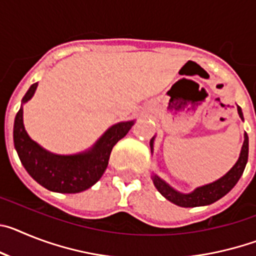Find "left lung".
I'll use <instances>...</instances> for the list:
<instances>
[{
	"label": "left lung",
	"mask_w": 256,
	"mask_h": 256,
	"mask_svg": "<svg viewBox=\"0 0 256 256\" xmlns=\"http://www.w3.org/2000/svg\"><path fill=\"white\" fill-rule=\"evenodd\" d=\"M238 110L240 118L244 120V115L241 112V108H237ZM154 138L150 141L151 148H152ZM248 137L245 133V141L242 144V150H241V155H240L238 160L234 164V166L226 174L224 177H222L216 182H212L206 186L198 187L195 191L188 194V195H183L180 192L174 191L172 187H169L166 183L162 180H160L158 176H154L152 180L158 191L164 196L165 198H168L172 201L173 204L180 205L183 208H195L201 206V205H209L216 202V200L222 198L224 195H227L230 190L236 186V183L242 176L244 170H245L246 162H248Z\"/></svg>",
	"instance_id": "8db88e82"
}]
</instances>
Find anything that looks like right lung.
<instances>
[{
	"instance_id": "add662e5",
	"label": "right lung",
	"mask_w": 256,
	"mask_h": 256,
	"mask_svg": "<svg viewBox=\"0 0 256 256\" xmlns=\"http://www.w3.org/2000/svg\"><path fill=\"white\" fill-rule=\"evenodd\" d=\"M38 83L32 84L22 104L30 100ZM133 122L112 126L88 152L64 156L47 152L32 141L22 124V108L14 123V144L26 170L40 186L61 194H76L94 186L108 168L110 154L119 140L132 128Z\"/></svg>"
}]
</instances>
